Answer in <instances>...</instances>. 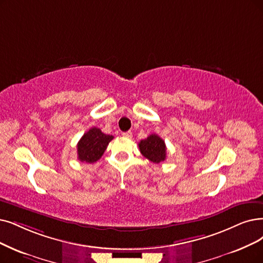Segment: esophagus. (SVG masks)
Listing matches in <instances>:
<instances>
[{
    "mask_svg": "<svg viewBox=\"0 0 263 263\" xmlns=\"http://www.w3.org/2000/svg\"><path fill=\"white\" fill-rule=\"evenodd\" d=\"M122 136L125 138H128L130 139L133 137V133L132 132H125V133H122Z\"/></svg>",
    "mask_w": 263,
    "mask_h": 263,
    "instance_id": "34e87169",
    "label": "esophagus"
}]
</instances>
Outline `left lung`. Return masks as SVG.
Returning a JSON list of instances; mask_svg holds the SVG:
<instances>
[{"instance_id": "8db88e82", "label": "left lung", "mask_w": 263, "mask_h": 263, "mask_svg": "<svg viewBox=\"0 0 263 263\" xmlns=\"http://www.w3.org/2000/svg\"><path fill=\"white\" fill-rule=\"evenodd\" d=\"M139 150L141 154L149 161L159 164L166 159L165 141L155 134L150 135L139 142Z\"/></svg>"}]
</instances>
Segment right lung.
I'll use <instances>...</instances> for the list:
<instances>
[{
  "label": "right lung",
  "mask_w": 263,
  "mask_h": 263,
  "mask_svg": "<svg viewBox=\"0 0 263 263\" xmlns=\"http://www.w3.org/2000/svg\"><path fill=\"white\" fill-rule=\"evenodd\" d=\"M113 138V136L103 134L97 127L90 128L78 142V159L86 163L97 162Z\"/></svg>",
  "instance_id": "obj_1"
}]
</instances>
